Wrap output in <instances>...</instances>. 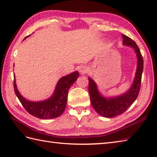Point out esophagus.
Instances as JSON below:
<instances>
[{"mask_svg":"<svg viewBox=\"0 0 157 157\" xmlns=\"http://www.w3.org/2000/svg\"><path fill=\"white\" fill-rule=\"evenodd\" d=\"M79 71L80 72L82 75H85L86 73L88 71V67L84 66V65L80 66V67H79Z\"/></svg>","mask_w":157,"mask_h":157,"instance_id":"34e87169","label":"esophagus"}]
</instances>
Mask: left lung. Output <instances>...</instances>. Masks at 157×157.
<instances>
[{
  "instance_id": "left-lung-1",
  "label": "left lung",
  "mask_w": 157,
  "mask_h": 157,
  "mask_svg": "<svg viewBox=\"0 0 157 157\" xmlns=\"http://www.w3.org/2000/svg\"><path fill=\"white\" fill-rule=\"evenodd\" d=\"M122 38L123 45L134 49L137 58V67L134 80L128 90L117 96H105L98 90L96 83L88 77V91L91 104L98 114L106 118L114 117L124 113L137 98L140 89L144 66V61L140 51L136 42L131 38L123 34H122Z\"/></svg>"
}]
</instances>
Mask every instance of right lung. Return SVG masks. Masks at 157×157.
<instances>
[{
  "label": "right lung",
  "mask_w": 157,
  "mask_h": 157,
  "mask_svg": "<svg viewBox=\"0 0 157 157\" xmlns=\"http://www.w3.org/2000/svg\"><path fill=\"white\" fill-rule=\"evenodd\" d=\"M78 77L79 72L78 71L62 77L56 83L54 92L49 98L41 101H31L20 94L17 87L14 74L15 92L20 102L29 114L42 119H54L61 115L64 112L67 101L68 91Z\"/></svg>",
  "instance_id": "obj_1"
}]
</instances>
